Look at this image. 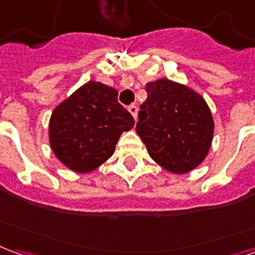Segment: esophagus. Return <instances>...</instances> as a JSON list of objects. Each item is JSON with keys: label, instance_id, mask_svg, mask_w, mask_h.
<instances>
[{"label": "esophagus", "instance_id": "34e87169", "mask_svg": "<svg viewBox=\"0 0 255 255\" xmlns=\"http://www.w3.org/2000/svg\"><path fill=\"white\" fill-rule=\"evenodd\" d=\"M128 112L132 115V117L136 120V116H138V108H136V105H131L129 108H128Z\"/></svg>", "mask_w": 255, "mask_h": 255}]
</instances>
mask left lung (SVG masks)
I'll list each match as a JSON object with an SVG mask.
<instances>
[{"mask_svg": "<svg viewBox=\"0 0 255 255\" xmlns=\"http://www.w3.org/2000/svg\"><path fill=\"white\" fill-rule=\"evenodd\" d=\"M136 133L154 162L183 175L209 154L214 132L212 112L202 95L188 86L162 78L146 84Z\"/></svg>", "mask_w": 255, "mask_h": 255, "instance_id": "obj_1", "label": "left lung"}]
</instances>
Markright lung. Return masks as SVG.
<instances>
[{
	"label": "right lung",
	"mask_w": 255,
	"mask_h": 255,
	"mask_svg": "<svg viewBox=\"0 0 255 255\" xmlns=\"http://www.w3.org/2000/svg\"><path fill=\"white\" fill-rule=\"evenodd\" d=\"M133 124L117 101L116 89L89 80L54 108L49 143L68 169L90 173L111 158L120 135Z\"/></svg>",
	"instance_id": "add662e5"
}]
</instances>
